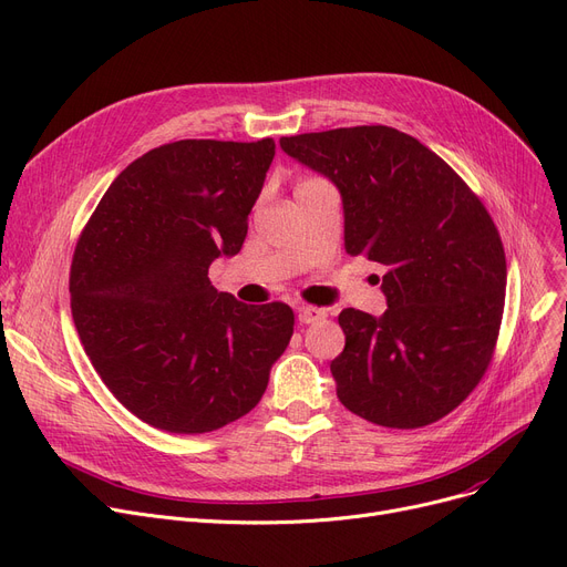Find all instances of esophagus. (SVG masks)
<instances>
[{
  "mask_svg": "<svg viewBox=\"0 0 567 567\" xmlns=\"http://www.w3.org/2000/svg\"><path fill=\"white\" fill-rule=\"evenodd\" d=\"M326 317H329V312H326L323 308H315V306H301L299 308V321L301 323H317Z\"/></svg>",
  "mask_w": 567,
  "mask_h": 567,
  "instance_id": "1",
  "label": "esophagus"
}]
</instances>
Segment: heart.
Wrapping results in <instances>:
<instances>
[{"label": "heart", "instance_id": "heart-1", "mask_svg": "<svg viewBox=\"0 0 567 567\" xmlns=\"http://www.w3.org/2000/svg\"><path fill=\"white\" fill-rule=\"evenodd\" d=\"M319 182H321V178H301V182L296 184V193L303 190V188H308V186H315V184H319Z\"/></svg>", "mask_w": 567, "mask_h": 567}]
</instances>
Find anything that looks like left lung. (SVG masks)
<instances>
[{
    "label": "left lung",
    "instance_id": "1",
    "mask_svg": "<svg viewBox=\"0 0 567 567\" xmlns=\"http://www.w3.org/2000/svg\"><path fill=\"white\" fill-rule=\"evenodd\" d=\"M280 146L340 188L347 252L385 266L383 317L353 308L338 317L340 402L391 430L441 421L485 377L503 319L505 252L485 204L391 126L303 133Z\"/></svg>",
    "mask_w": 567,
    "mask_h": 567
}]
</instances>
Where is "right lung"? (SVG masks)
Returning <instances> with one entry per match:
<instances>
[{
	"label": "right lung",
	"mask_w": 567,
	"mask_h": 567,
	"mask_svg": "<svg viewBox=\"0 0 567 567\" xmlns=\"http://www.w3.org/2000/svg\"><path fill=\"white\" fill-rule=\"evenodd\" d=\"M276 156L257 142L178 140L118 174L71 264V312L89 361L140 421L204 434L261 400L293 310L246 306L208 280L236 255Z\"/></svg>",
	"instance_id": "1"
}]
</instances>
